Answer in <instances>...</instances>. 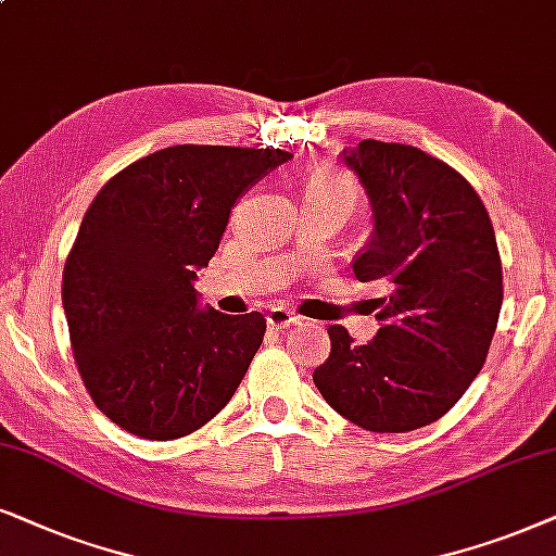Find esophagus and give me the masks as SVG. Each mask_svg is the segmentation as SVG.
<instances>
[{
    "mask_svg": "<svg viewBox=\"0 0 556 556\" xmlns=\"http://www.w3.org/2000/svg\"><path fill=\"white\" fill-rule=\"evenodd\" d=\"M266 323H269L271 328L282 330V328H290V325H298L300 317L294 315V313H290V309H287V307H271L269 313H266Z\"/></svg>",
    "mask_w": 556,
    "mask_h": 556,
    "instance_id": "esophagus-1",
    "label": "esophagus"
}]
</instances>
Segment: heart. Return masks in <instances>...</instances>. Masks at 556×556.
Returning a JSON list of instances; mask_svg holds the SVG:
<instances>
[{
	"label": "heart",
	"mask_w": 556,
	"mask_h": 556,
	"mask_svg": "<svg viewBox=\"0 0 556 556\" xmlns=\"http://www.w3.org/2000/svg\"><path fill=\"white\" fill-rule=\"evenodd\" d=\"M302 195H305V201H338L351 211L355 203V185L351 177L336 167H317L305 177Z\"/></svg>",
	"instance_id": "b5f03b06"
}]
</instances>
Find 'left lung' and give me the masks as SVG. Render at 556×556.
<instances>
[{"instance_id": "8db88e82", "label": "left lung", "mask_w": 556, "mask_h": 556, "mask_svg": "<svg viewBox=\"0 0 556 556\" xmlns=\"http://www.w3.org/2000/svg\"><path fill=\"white\" fill-rule=\"evenodd\" d=\"M340 157L374 213L353 274L389 294L374 300L381 328L366 345L330 325L313 381L353 425L409 432L453 409L485 364L503 302L498 243L472 185L432 154L364 139Z\"/></svg>"}]
</instances>
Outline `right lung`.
<instances>
[{"instance_id":"right-lung-1","label":"right lung","mask_w":556,"mask_h":556,"mask_svg":"<svg viewBox=\"0 0 556 556\" xmlns=\"http://www.w3.org/2000/svg\"><path fill=\"white\" fill-rule=\"evenodd\" d=\"M285 150L177 144L99 190L63 269V309L93 404L144 440H177L231 402L264 340L262 313L198 305L231 208Z\"/></svg>"}]
</instances>
